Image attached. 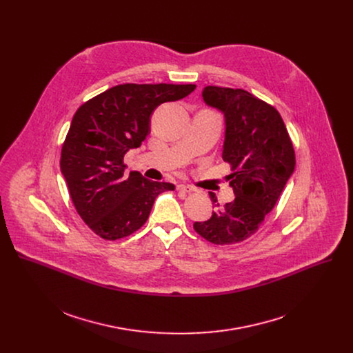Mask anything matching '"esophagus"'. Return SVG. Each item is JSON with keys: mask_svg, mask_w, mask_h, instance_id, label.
<instances>
[{"mask_svg": "<svg viewBox=\"0 0 353 353\" xmlns=\"http://www.w3.org/2000/svg\"><path fill=\"white\" fill-rule=\"evenodd\" d=\"M177 190L183 191V192H192V191H195V188L192 185H188V184H179Z\"/></svg>", "mask_w": 353, "mask_h": 353, "instance_id": "obj_1", "label": "esophagus"}]
</instances>
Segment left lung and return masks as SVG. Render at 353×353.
I'll return each mask as SVG.
<instances>
[{"instance_id":"8db88e82","label":"left lung","mask_w":353,"mask_h":353,"mask_svg":"<svg viewBox=\"0 0 353 353\" xmlns=\"http://www.w3.org/2000/svg\"><path fill=\"white\" fill-rule=\"evenodd\" d=\"M203 97L208 106L225 114L222 158L232 168L228 176L234 192L232 203L194 230L214 244L240 243L254 234L270 214L292 176L294 149L278 110L244 89L205 86Z\"/></svg>"}]
</instances>
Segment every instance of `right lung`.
<instances>
[{"mask_svg": "<svg viewBox=\"0 0 353 353\" xmlns=\"http://www.w3.org/2000/svg\"><path fill=\"white\" fill-rule=\"evenodd\" d=\"M195 85L123 83L89 99L74 114L61 148V173L82 221L102 239L119 240L148 219L170 183L125 174L124 155L150 132V114L183 99Z\"/></svg>", "mask_w": 353, "mask_h": 353, "instance_id": "1", "label": "right lung"}]
</instances>
